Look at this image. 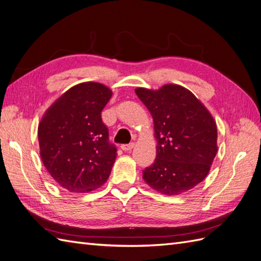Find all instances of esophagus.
<instances>
[{"instance_id": "obj_1", "label": "esophagus", "mask_w": 261, "mask_h": 261, "mask_svg": "<svg viewBox=\"0 0 261 261\" xmlns=\"http://www.w3.org/2000/svg\"><path fill=\"white\" fill-rule=\"evenodd\" d=\"M133 146H135V143H129V144H122L121 145V149L124 151V152H128V151H131Z\"/></svg>"}]
</instances>
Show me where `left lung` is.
Returning a JSON list of instances; mask_svg holds the SVG:
<instances>
[{"mask_svg": "<svg viewBox=\"0 0 261 261\" xmlns=\"http://www.w3.org/2000/svg\"><path fill=\"white\" fill-rule=\"evenodd\" d=\"M135 91L151 113L158 142L155 161L143 171L145 183L165 195L193 189L208 174L217 153L215 120L179 85Z\"/></svg>", "mask_w": 261, "mask_h": 261, "instance_id": "1", "label": "left lung"}]
</instances>
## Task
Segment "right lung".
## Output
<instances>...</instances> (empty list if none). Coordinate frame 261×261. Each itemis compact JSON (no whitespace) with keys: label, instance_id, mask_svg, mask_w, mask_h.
<instances>
[{"label":"right lung","instance_id":"obj_1","mask_svg":"<svg viewBox=\"0 0 261 261\" xmlns=\"http://www.w3.org/2000/svg\"><path fill=\"white\" fill-rule=\"evenodd\" d=\"M112 91L87 82L71 87L45 111L38 124L39 154L55 182L71 193L100 188L117 158L101 111Z\"/></svg>","mask_w":261,"mask_h":261}]
</instances>
